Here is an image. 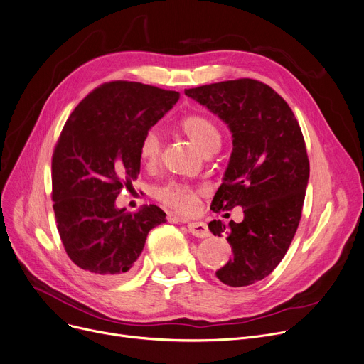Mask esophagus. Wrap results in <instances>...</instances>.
<instances>
[{
  "label": "esophagus",
  "instance_id": "34e87169",
  "mask_svg": "<svg viewBox=\"0 0 364 364\" xmlns=\"http://www.w3.org/2000/svg\"><path fill=\"white\" fill-rule=\"evenodd\" d=\"M169 220H171V221H175V218H172V217H171ZM188 230H189V233H192L195 237L204 239V237H208V236H210V230H208L205 223H203V221H192V223H188Z\"/></svg>",
  "mask_w": 364,
  "mask_h": 364
}]
</instances>
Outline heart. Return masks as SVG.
Instances as JSON below:
<instances>
[{
  "label": "heart",
  "instance_id": "obj_1",
  "mask_svg": "<svg viewBox=\"0 0 364 364\" xmlns=\"http://www.w3.org/2000/svg\"><path fill=\"white\" fill-rule=\"evenodd\" d=\"M179 129L189 141L204 154L215 151L221 143V132L218 127L205 115L189 114L179 122ZM161 154V138L157 129L150 128L139 143V159L151 167L156 166ZM200 193L201 191L183 185V183H167L156 191V198L166 207L173 211L192 215L200 210Z\"/></svg>",
  "mask_w": 364,
  "mask_h": 364
}]
</instances>
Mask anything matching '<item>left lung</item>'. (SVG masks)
<instances>
[{"label": "left lung", "instance_id": "left-lung-1", "mask_svg": "<svg viewBox=\"0 0 364 364\" xmlns=\"http://www.w3.org/2000/svg\"><path fill=\"white\" fill-rule=\"evenodd\" d=\"M185 95L225 121L233 151L214 195V213L243 208V221H210L233 258L215 275L232 287L250 286L282 262L299 228L309 179L304 138L287 102L268 85L239 78L186 89Z\"/></svg>", "mask_w": 364, "mask_h": 364}]
</instances>
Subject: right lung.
<instances>
[{"instance_id":"obj_1","label":"right lung","mask_w":364,"mask_h":364,"mask_svg":"<svg viewBox=\"0 0 364 364\" xmlns=\"http://www.w3.org/2000/svg\"><path fill=\"white\" fill-rule=\"evenodd\" d=\"M179 93L135 81H110L82 99L52 154V201L68 258L99 282L128 275L149 232L166 221L157 205L138 213L115 200L139 175L143 135Z\"/></svg>"}]
</instances>
